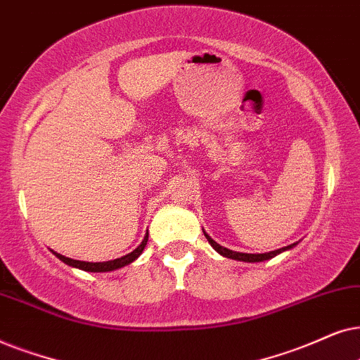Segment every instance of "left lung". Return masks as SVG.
<instances>
[{
	"mask_svg": "<svg viewBox=\"0 0 360 360\" xmlns=\"http://www.w3.org/2000/svg\"><path fill=\"white\" fill-rule=\"evenodd\" d=\"M204 236H205V238H207L209 240V243L210 245L214 247V250L215 252H219L220 255L222 257H227V258H232V260H238V262H248V263H255V262H263V260H270V258H273V257H276V255H280L281 252H286V250H290V248H293L296 243H291V245H288V247H283V248H278V250H273V252H266V253H240V252H233V250H229V248H225V247H222V245H219L217 242L215 240H212V238H210L207 233L204 232Z\"/></svg>",
	"mask_w": 360,
	"mask_h": 360,
	"instance_id": "1",
	"label": "left lung"
}]
</instances>
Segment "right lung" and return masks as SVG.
I'll use <instances>...</instances> for the list:
<instances>
[{
	"label": "right lung",
	"mask_w": 360,
	"mask_h": 360,
	"mask_svg": "<svg viewBox=\"0 0 360 360\" xmlns=\"http://www.w3.org/2000/svg\"><path fill=\"white\" fill-rule=\"evenodd\" d=\"M146 242H148V233H146V237L143 238V242L140 243V245H138L131 253H128V255H124V257H122V258H115V260H108V262H97V263H92V262L72 260V258H67V257L60 255V253H56V252H54V255H56L57 258H59V260L64 262L65 265L74 266V268H80V270H84V271H94V273L113 271V270H118V268H122V266L130 265L131 262H135L136 258L141 255V252L145 250Z\"/></svg>",
	"instance_id": "obj_1"
}]
</instances>
